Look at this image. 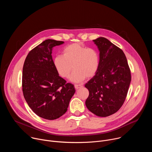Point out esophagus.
Returning a JSON list of instances; mask_svg holds the SVG:
<instances>
[{"label":"esophagus","mask_w":152,"mask_h":152,"mask_svg":"<svg viewBox=\"0 0 152 152\" xmlns=\"http://www.w3.org/2000/svg\"><path fill=\"white\" fill-rule=\"evenodd\" d=\"M82 85H75V88L76 89V90H78V89H79V88H82Z\"/></svg>","instance_id":"34e87169"}]
</instances>
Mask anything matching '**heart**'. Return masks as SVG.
Returning <instances> with one entry per match:
<instances>
[{"mask_svg": "<svg viewBox=\"0 0 152 152\" xmlns=\"http://www.w3.org/2000/svg\"><path fill=\"white\" fill-rule=\"evenodd\" d=\"M55 69L63 77H70L73 82H80L85 77H91L97 72L100 58L98 52L88 48L82 43H73L62 50V55H57L53 59Z\"/></svg>", "mask_w": 152, "mask_h": 152, "instance_id": "heart-1", "label": "heart"}]
</instances>
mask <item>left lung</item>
Instances as JSON below:
<instances>
[{
  "instance_id": "8db88e82",
  "label": "left lung",
  "mask_w": 152,
  "mask_h": 152,
  "mask_svg": "<svg viewBox=\"0 0 152 152\" xmlns=\"http://www.w3.org/2000/svg\"><path fill=\"white\" fill-rule=\"evenodd\" d=\"M93 41L100 52V65L85 85L89 91L85 104L94 114L104 117L117 112L124 103L131 81V70L121 49L104 37Z\"/></svg>"
}]
</instances>
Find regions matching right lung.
<instances>
[{"label":"right lung","instance_id":"right-lung-1","mask_svg":"<svg viewBox=\"0 0 152 152\" xmlns=\"http://www.w3.org/2000/svg\"><path fill=\"white\" fill-rule=\"evenodd\" d=\"M64 42L48 39L29 52L24 62V97L38 116L55 120L67 111L75 93L74 85L59 76L52 56V49Z\"/></svg>","mask_w":152,"mask_h":152}]
</instances>
